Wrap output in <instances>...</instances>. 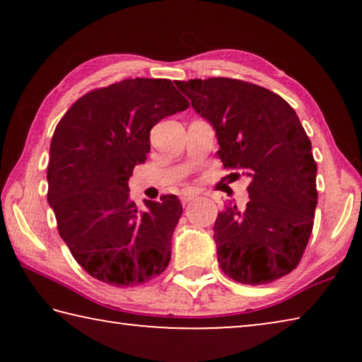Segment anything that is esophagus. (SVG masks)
I'll return each mask as SVG.
<instances>
[{"label": "esophagus", "mask_w": 362, "mask_h": 362, "mask_svg": "<svg viewBox=\"0 0 362 362\" xmlns=\"http://www.w3.org/2000/svg\"><path fill=\"white\" fill-rule=\"evenodd\" d=\"M196 196H198V192H196V189L188 188V189H183L182 194H180V199H182L183 204H187V203H189V201H192V199H194Z\"/></svg>", "instance_id": "34e87169"}]
</instances>
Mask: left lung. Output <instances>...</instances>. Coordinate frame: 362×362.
Segmentation results:
<instances>
[{"label":"left lung","instance_id":"8db88e82","mask_svg":"<svg viewBox=\"0 0 362 362\" xmlns=\"http://www.w3.org/2000/svg\"><path fill=\"white\" fill-rule=\"evenodd\" d=\"M175 84L216 129L223 166L250 177L246 207L228 206L214 225L220 268L250 286L286 276L302 260L317 204L316 161L297 113L281 95L243 79Z\"/></svg>","mask_w":362,"mask_h":362}]
</instances>
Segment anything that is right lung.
Returning <instances> with one entry per match:
<instances>
[{"mask_svg": "<svg viewBox=\"0 0 362 362\" xmlns=\"http://www.w3.org/2000/svg\"><path fill=\"white\" fill-rule=\"evenodd\" d=\"M188 107L170 79L129 78L79 97L56 126L47 201L71 255L102 283L139 286L169 265L180 201L163 194L139 211L127 180L145 163L151 127Z\"/></svg>", "mask_w": 362, "mask_h": 362, "instance_id": "obj_1", "label": "right lung"}]
</instances>
